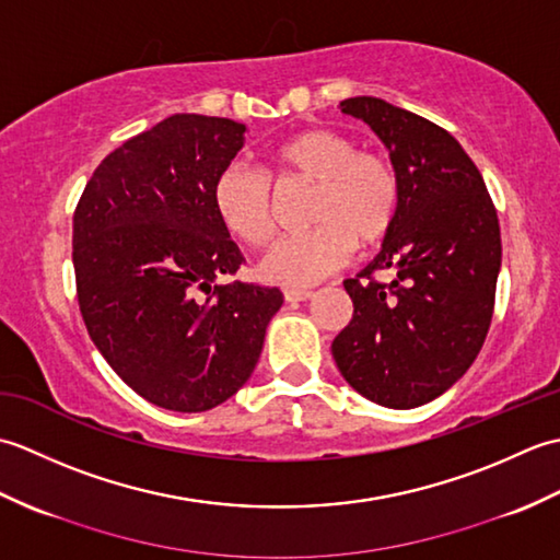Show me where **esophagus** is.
<instances>
[{"label": "esophagus", "mask_w": 560, "mask_h": 560, "mask_svg": "<svg viewBox=\"0 0 560 560\" xmlns=\"http://www.w3.org/2000/svg\"><path fill=\"white\" fill-rule=\"evenodd\" d=\"M313 295L311 289H287L283 291V299H287L289 303H299V301H307Z\"/></svg>", "instance_id": "esophagus-1"}]
</instances>
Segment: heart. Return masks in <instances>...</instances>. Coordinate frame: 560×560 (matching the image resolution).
Returning a JSON list of instances; mask_svg holds the SVG:
<instances>
[{"label": "heart", "instance_id": "1", "mask_svg": "<svg viewBox=\"0 0 560 560\" xmlns=\"http://www.w3.org/2000/svg\"><path fill=\"white\" fill-rule=\"evenodd\" d=\"M279 185L313 183L307 201L311 231L287 237L261 259L267 281L303 287L339 269L359 249H373L395 229L401 209V180L385 153L359 149L335 127H305L267 151ZM211 207L221 225L247 247H265L277 233L267 175L231 163L211 187Z\"/></svg>", "mask_w": 560, "mask_h": 560}]
</instances>
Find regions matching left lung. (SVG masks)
Here are the masks:
<instances>
[{
	"instance_id": "1",
	"label": "left lung",
	"mask_w": 560,
	"mask_h": 560,
	"mask_svg": "<svg viewBox=\"0 0 560 560\" xmlns=\"http://www.w3.org/2000/svg\"><path fill=\"white\" fill-rule=\"evenodd\" d=\"M389 149L401 209L380 255L343 281L353 317L331 341L343 380L365 399L413 409L469 371L489 335L501 225L459 141L387 101H341ZM383 270L389 282L374 273Z\"/></svg>"
}]
</instances>
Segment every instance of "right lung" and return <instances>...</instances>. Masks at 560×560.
I'll return each mask as SVG.
<instances>
[{
  "label": "right lung",
  "instance_id": "right-lung-1",
  "mask_svg": "<svg viewBox=\"0 0 560 560\" xmlns=\"http://www.w3.org/2000/svg\"><path fill=\"white\" fill-rule=\"evenodd\" d=\"M243 135L229 117H165L101 161L74 211L83 325L113 371L161 409L209 411L233 397L283 303L279 289L219 281L245 257L211 187Z\"/></svg>",
  "mask_w": 560,
  "mask_h": 560
}]
</instances>
